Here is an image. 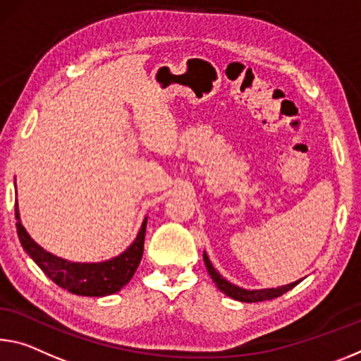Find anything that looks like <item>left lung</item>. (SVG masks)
Here are the masks:
<instances>
[{
  "mask_svg": "<svg viewBox=\"0 0 361 361\" xmlns=\"http://www.w3.org/2000/svg\"><path fill=\"white\" fill-rule=\"evenodd\" d=\"M204 263L205 267H207V271L210 274V278L214 279V283L216 284V288H219L221 293H225L226 295L233 297L234 300H241V302H263V300H271L274 297H279L283 295L284 293H288L293 288H295L297 284L300 281H295V283H290L288 286H281V288H276V289H262V290H245L243 288H238V286H234L231 283H228L225 278L221 276V274L215 270L214 265H212L207 254L204 252Z\"/></svg>",
  "mask_w": 361,
  "mask_h": 361,
  "instance_id": "left-lung-1",
  "label": "left lung"
}]
</instances>
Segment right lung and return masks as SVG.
<instances>
[{"instance_id": "right-lung-1", "label": "right lung", "mask_w": 361, "mask_h": 361, "mask_svg": "<svg viewBox=\"0 0 361 361\" xmlns=\"http://www.w3.org/2000/svg\"><path fill=\"white\" fill-rule=\"evenodd\" d=\"M16 220L17 234H19L20 244L25 249V252L32 257L33 262L42 268L49 279H53L62 289H67L68 293L77 295L102 297L118 293L135 274L141 262L142 250H145L147 219L142 221L135 243L123 254L102 263H73L43 250L28 236L25 228L22 226L17 202Z\"/></svg>"}]
</instances>
